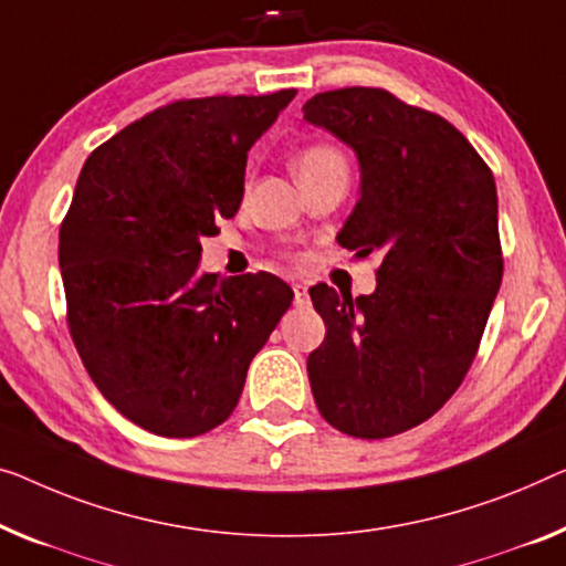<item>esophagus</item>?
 Masks as SVG:
<instances>
[{
    "instance_id": "esophagus-1",
    "label": "esophagus",
    "mask_w": 566,
    "mask_h": 566,
    "mask_svg": "<svg viewBox=\"0 0 566 566\" xmlns=\"http://www.w3.org/2000/svg\"><path fill=\"white\" fill-rule=\"evenodd\" d=\"M294 305H307V286L305 284H294Z\"/></svg>"
}]
</instances>
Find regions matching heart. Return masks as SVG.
<instances>
[{
	"mask_svg": "<svg viewBox=\"0 0 566 566\" xmlns=\"http://www.w3.org/2000/svg\"><path fill=\"white\" fill-rule=\"evenodd\" d=\"M294 170L300 177L325 172V170H345V157L331 142H312L302 147L300 155L294 157Z\"/></svg>",
	"mask_w": 566,
	"mask_h": 566,
	"instance_id": "heart-1",
	"label": "heart"
}]
</instances>
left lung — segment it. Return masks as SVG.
Instances as JSON below:
<instances>
[{"instance_id":"1","label":"left lung","mask_w":566,"mask_h":566,"mask_svg":"<svg viewBox=\"0 0 566 566\" xmlns=\"http://www.w3.org/2000/svg\"><path fill=\"white\" fill-rule=\"evenodd\" d=\"M302 112L358 155L337 243L381 254L374 294L310 286L327 327L307 358L312 396L337 432L386 440L437 415L478 356L503 280L495 180L450 122L386 88L325 91Z\"/></svg>"}]
</instances>
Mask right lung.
<instances>
[{
    "mask_svg": "<svg viewBox=\"0 0 566 566\" xmlns=\"http://www.w3.org/2000/svg\"><path fill=\"white\" fill-rule=\"evenodd\" d=\"M294 94L172 101L91 151L75 182L57 247L67 331L96 389L151 434L223 424L292 305L280 276H200L198 261Z\"/></svg>",
    "mask_w": 566,
    "mask_h": 566,
    "instance_id": "add662e5",
    "label": "right lung"
}]
</instances>
